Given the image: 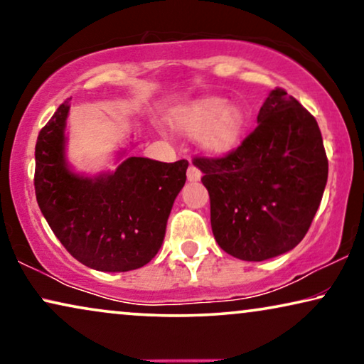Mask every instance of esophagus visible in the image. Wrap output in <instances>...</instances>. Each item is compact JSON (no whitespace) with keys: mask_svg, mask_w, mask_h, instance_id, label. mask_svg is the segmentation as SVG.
<instances>
[{"mask_svg":"<svg viewBox=\"0 0 364 364\" xmlns=\"http://www.w3.org/2000/svg\"><path fill=\"white\" fill-rule=\"evenodd\" d=\"M200 177H202V172L198 171L196 166H188V168H187V178H188V181L197 182V181H200Z\"/></svg>","mask_w":364,"mask_h":364,"instance_id":"1","label":"esophagus"}]
</instances>
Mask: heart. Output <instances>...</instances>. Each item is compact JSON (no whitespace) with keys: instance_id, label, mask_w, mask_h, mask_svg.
Segmentation results:
<instances>
[{"instance_id":"1","label":"heart","mask_w":364,"mask_h":364,"mask_svg":"<svg viewBox=\"0 0 364 364\" xmlns=\"http://www.w3.org/2000/svg\"><path fill=\"white\" fill-rule=\"evenodd\" d=\"M173 121L187 136H200V144L207 152L225 154L240 141L245 112L238 106H227L225 99L207 97L181 109Z\"/></svg>"}]
</instances>
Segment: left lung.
I'll return each mask as SVG.
<instances>
[{"label": "left lung", "mask_w": 364, "mask_h": 364, "mask_svg": "<svg viewBox=\"0 0 364 364\" xmlns=\"http://www.w3.org/2000/svg\"><path fill=\"white\" fill-rule=\"evenodd\" d=\"M255 131L223 157H193L210 197L213 237L228 255L262 262L290 252L320 207L328 159L316 119L273 89Z\"/></svg>", "instance_id": "1"}]
</instances>
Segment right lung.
I'll list each match as a JSON object with an SVG mask.
<instances>
[{
  "label": "right lung",
  "mask_w": 364,
  "mask_h": 364,
  "mask_svg": "<svg viewBox=\"0 0 364 364\" xmlns=\"http://www.w3.org/2000/svg\"><path fill=\"white\" fill-rule=\"evenodd\" d=\"M64 101L36 141L34 191L44 218L64 248L99 272H129L157 255L187 161L129 157L114 172L84 177L66 162Z\"/></svg>",
  "instance_id": "right-lung-1"
}]
</instances>
